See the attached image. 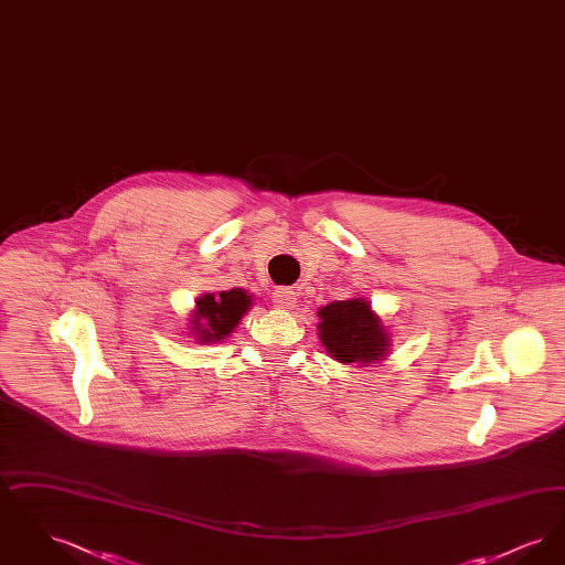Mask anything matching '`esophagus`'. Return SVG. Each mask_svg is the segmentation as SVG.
<instances>
[{
	"mask_svg": "<svg viewBox=\"0 0 565 565\" xmlns=\"http://www.w3.org/2000/svg\"><path fill=\"white\" fill-rule=\"evenodd\" d=\"M273 300H275V305L279 307V309H292L296 305V292L295 290H290V288H277L275 292H273Z\"/></svg>",
	"mask_w": 565,
	"mask_h": 565,
	"instance_id": "1",
	"label": "esophagus"
}]
</instances>
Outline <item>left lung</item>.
<instances>
[{"mask_svg": "<svg viewBox=\"0 0 565 565\" xmlns=\"http://www.w3.org/2000/svg\"><path fill=\"white\" fill-rule=\"evenodd\" d=\"M318 318L320 343L341 364L371 366L385 360L392 350V332L364 296L328 302L318 309Z\"/></svg>", "mask_w": 565, "mask_h": 565, "instance_id": "left-lung-1", "label": "left lung"}]
</instances>
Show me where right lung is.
<instances>
[{"instance_id":"add662e5","label":"right lung","mask_w":565,"mask_h":565,"mask_svg":"<svg viewBox=\"0 0 565 565\" xmlns=\"http://www.w3.org/2000/svg\"><path fill=\"white\" fill-rule=\"evenodd\" d=\"M254 295L243 288L207 292L194 300V311L190 313V332L194 341L207 345L220 343L239 326L243 316L252 309Z\"/></svg>"}]
</instances>
